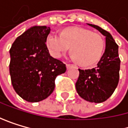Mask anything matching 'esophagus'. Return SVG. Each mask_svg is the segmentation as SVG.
I'll use <instances>...</instances> for the list:
<instances>
[{
    "mask_svg": "<svg viewBox=\"0 0 128 128\" xmlns=\"http://www.w3.org/2000/svg\"><path fill=\"white\" fill-rule=\"evenodd\" d=\"M66 66H67V69H70V68H71L74 65H72V64H67Z\"/></svg>",
    "mask_w": 128,
    "mask_h": 128,
    "instance_id": "34e87169",
    "label": "esophagus"
}]
</instances>
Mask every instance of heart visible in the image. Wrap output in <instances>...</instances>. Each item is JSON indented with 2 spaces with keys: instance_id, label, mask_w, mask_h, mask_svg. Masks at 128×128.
Returning a JSON list of instances; mask_svg holds the SVG:
<instances>
[{
  "instance_id": "heart-1",
  "label": "heart",
  "mask_w": 128,
  "mask_h": 128,
  "mask_svg": "<svg viewBox=\"0 0 128 128\" xmlns=\"http://www.w3.org/2000/svg\"><path fill=\"white\" fill-rule=\"evenodd\" d=\"M46 43L50 55L55 58H60L71 47V58L85 67L95 64L104 48L100 34L81 27L67 28L61 34L52 33Z\"/></svg>"
}]
</instances>
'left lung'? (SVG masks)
Returning <instances> with one entry per match:
<instances>
[{"label":"left lung","instance_id":"obj_1","mask_svg":"<svg viewBox=\"0 0 128 128\" xmlns=\"http://www.w3.org/2000/svg\"><path fill=\"white\" fill-rule=\"evenodd\" d=\"M87 24L105 37V50L96 68L78 69L80 74L75 86L81 98L92 103H101L112 95L118 84L120 64L118 46L109 32L94 24Z\"/></svg>","mask_w":128,"mask_h":128}]
</instances>
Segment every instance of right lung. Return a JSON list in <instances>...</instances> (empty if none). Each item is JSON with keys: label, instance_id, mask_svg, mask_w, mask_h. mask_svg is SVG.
Listing matches in <instances>:
<instances>
[{"label": "right lung", "instance_id": "obj_1", "mask_svg": "<svg viewBox=\"0 0 128 128\" xmlns=\"http://www.w3.org/2000/svg\"><path fill=\"white\" fill-rule=\"evenodd\" d=\"M50 28L33 26L14 40L10 49V75L14 90L28 102L46 99L54 90L55 78L66 71L46 45Z\"/></svg>", "mask_w": 128, "mask_h": 128}]
</instances>
